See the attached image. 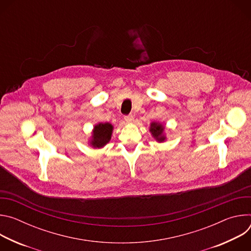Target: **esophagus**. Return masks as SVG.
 I'll return each mask as SVG.
<instances>
[{
    "mask_svg": "<svg viewBox=\"0 0 251 251\" xmlns=\"http://www.w3.org/2000/svg\"><path fill=\"white\" fill-rule=\"evenodd\" d=\"M124 119H125L126 122L130 123V122H132L134 120V117H133V115H126V116H124Z\"/></svg>",
    "mask_w": 251,
    "mask_h": 251,
    "instance_id": "34e87169",
    "label": "esophagus"
}]
</instances>
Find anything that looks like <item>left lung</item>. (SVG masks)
<instances>
[{
	"instance_id": "obj_1",
	"label": "left lung",
	"mask_w": 251,
	"mask_h": 251,
	"mask_svg": "<svg viewBox=\"0 0 251 251\" xmlns=\"http://www.w3.org/2000/svg\"><path fill=\"white\" fill-rule=\"evenodd\" d=\"M151 131L153 136L158 140V141H164L165 137L162 136L163 133V126L158 124V123H153L151 125Z\"/></svg>"
}]
</instances>
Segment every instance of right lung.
I'll return each mask as SVG.
<instances>
[{"label":"right lung","instance_id":"obj_1","mask_svg":"<svg viewBox=\"0 0 251 251\" xmlns=\"http://www.w3.org/2000/svg\"><path fill=\"white\" fill-rule=\"evenodd\" d=\"M112 125L110 123H100L94 127L91 144L96 148L103 147L111 139Z\"/></svg>","mask_w":251,"mask_h":251}]
</instances>
